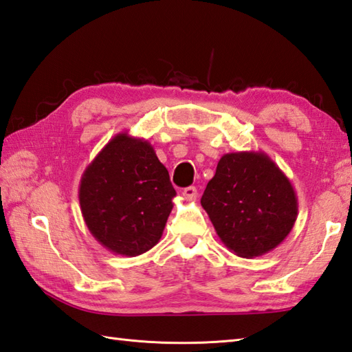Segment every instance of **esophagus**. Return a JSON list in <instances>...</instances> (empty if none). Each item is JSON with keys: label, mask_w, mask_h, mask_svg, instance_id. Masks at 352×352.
<instances>
[{"label": "esophagus", "mask_w": 352, "mask_h": 352, "mask_svg": "<svg viewBox=\"0 0 352 352\" xmlns=\"http://www.w3.org/2000/svg\"><path fill=\"white\" fill-rule=\"evenodd\" d=\"M182 193L188 201H193V199H197V197H198V190H197V188H193V186H189V188L183 189Z\"/></svg>", "instance_id": "obj_1"}]
</instances>
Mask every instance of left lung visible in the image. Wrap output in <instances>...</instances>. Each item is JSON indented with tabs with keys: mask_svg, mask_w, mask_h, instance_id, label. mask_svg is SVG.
I'll use <instances>...</instances> for the list:
<instances>
[{
	"mask_svg": "<svg viewBox=\"0 0 352 352\" xmlns=\"http://www.w3.org/2000/svg\"><path fill=\"white\" fill-rule=\"evenodd\" d=\"M201 206L222 243L243 258L276 248L298 216L294 186L263 151L223 154Z\"/></svg>",
	"mask_w": 352,
	"mask_h": 352,
	"instance_id": "8db88e82",
	"label": "left lung"
}]
</instances>
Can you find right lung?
<instances>
[{
    "mask_svg": "<svg viewBox=\"0 0 352 352\" xmlns=\"http://www.w3.org/2000/svg\"><path fill=\"white\" fill-rule=\"evenodd\" d=\"M177 195L145 139L119 133L81 175L78 199L91 234L113 254L134 257L159 243Z\"/></svg>",
    "mask_w": 352,
    "mask_h": 352,
    "instance_id": "right-lung-1",
    "label": "right lung"
}]
</instances>
